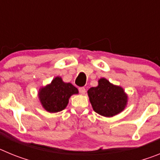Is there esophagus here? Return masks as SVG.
I'll return each mask as SVG.
<instances>
[{
  "label": "esophagus",
  "instance_id": "obj_1",
  "mask_svg": "<svg viewBox=\"0 0 160 160\" xmlns=\"http://www.w3.org/2000/svg\"><path fill=\"white\" fill-rule=\"evenodd\" d=\"M79 90V93L81 94H85V93H86V89L84 88V87H80V88L78 89Z\"/></svg>",
  "mask_w": 160,
  "mask_h": 160
}]
</instances>
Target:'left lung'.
I'll return each mask as SVG.
<instances>
[{
	"instance_id": "8db88e82",
	"label": "left lung",
	"mask_w": 160,
	"mask_h": 160,
	"mask_svg": "<svg viewBox=\"0 0 160 160\" xmlns=\"http://www.w3.org/2000/svg\"><path fill=\"white\" fill-rule=\"evenodd\" d=\"M98 85L88 90L93 110L104 117H113L122 112L128 105V96L120 86H116L102 78Z\"/></svg>"
}]
</instances>
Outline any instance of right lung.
<instances>
[{"label":"right lung","instance_id":"add662e5","mask_svg":"<svg viewBox=\"0 0 160 160\" xmlns=\"http://www.w3.org/2000/svg\"><path fill=\"white\" fill-rule=\"evenodd\" d=\"M78 94V90L70 82H64L59 76L54 78L49 84L40 88L38 98L46 111L56 113L64 110L73 94Z\"/></svg>","mask_w":160,"mask_h":160}]
</instances>
